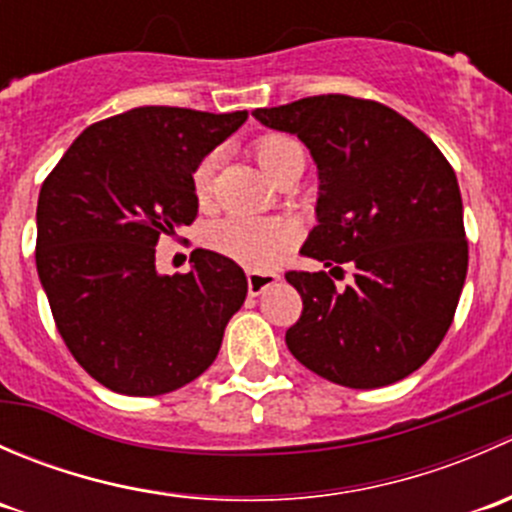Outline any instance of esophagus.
Wrapping results in <instances>:
<instances>
[{"mask_svg": "<svg viewBox=\"0 0 512 512\" xmlns=\"http://www.w3.org/2000/svg\"><path fill=\"white\" fill-rule=\"evenodd\" d=\"M280 280V275H275V272H247V292L252 294V297H257V294H262V289L270 287L272 282Z\"/></svg>", "mask_w": 512, "mask_h": 512, "instance_id": "obj_1", "label": "esophagus"}]
</instances>
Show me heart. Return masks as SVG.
Here are the masks:
<instances>
[{
	"label": "heart",
	"mask_w": 512,
	"mask_h": 512,
	"mask_svg": "<svg viewBox=\"0 0 512 512\" xmlns=\"http://www.w3.org/2000/svg\"><path fill=\"white\" fill-rule=\"evenodd\" d=\"M257 165L270 178H280L282 173L297 160H304L302 146L285 133H265L255 138L250 146ZM213 188V158H203L193 170V193L198 200H205ZM297 240V230L285 220L245 218V215H230L218 220L205 230V242L218 255L230 257L240 265L252 270L270 267L287 247Z\"/></svg>",
	"instance_id": "b5f03b06"
}]
</instances>
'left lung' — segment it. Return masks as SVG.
I'll return each mask as SVG.
<instances>
[{
    "instance_id": "obj_1",
    "label": "left lung",
    "mask_w": 512,
    "mask_h": 512,
    "mask_svg": "<svg viewBox=\"0 0 512 512\" xmlns=\"http://www.w3.org/2000/svg\"><path fill=\"white\" fill-rule=\"evenodd\" d=\"M252 116L294 133L319 170V225L304 257L342 270L285 272L302 314L285 342L299 364L349 389H379L438 349L461 299L468 240L456 173L409 118L369 98L307 96Z\"/></svg>"
}]
</instances>
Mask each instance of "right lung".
Returning <instances> with one entry per match:
<instances>
[{"mask_svg":"<svg viewBox=\"0 0 512 512\" xmlns=\"http://www.w3.org/2000/svg\"><path fill=\"white\" fill-rule=\"evenodd\" d=\"M247 121L141 106L91 123L46 175L36 205V270L61 339L98 384L160 396L215 361L247 277L193 250V270L158 275L156 245L198 215L193 170Z\"/></svg>","mask_w":512,"mask_h":512,"instance_id":"right-lung-1","label":"right lung"}]
</instances>
